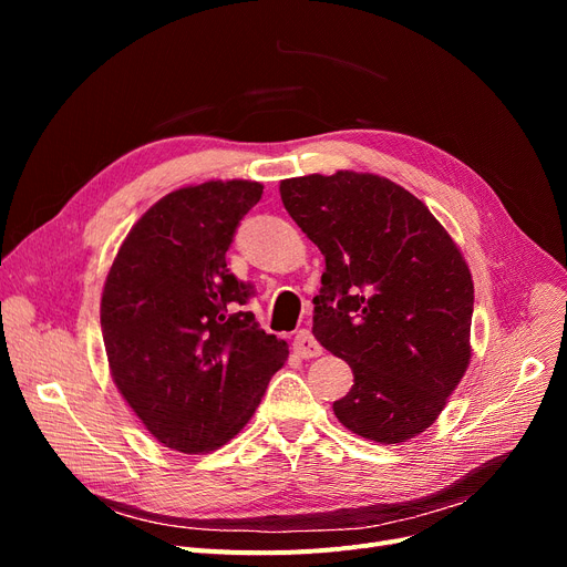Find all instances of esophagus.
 <instances>
[{
	"label": "esophagus",
	"instance_id": "esophagus-1",
	"mask_svg": "<svg viewBox=\"0 0 567 567\" xmlns=\"http://www.w3.org/2000/svg\"><path fill=\"white\" fill-rule=\"evenodd\" d=\"M293 349L301 355V359H317V355H321V351H323L321 344L315 340V336L308 329H301L299 333H296Z\"/></svg>",
	"mask_w": 567,
	"mask_h": 567
}]
</instances>
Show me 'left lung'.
<instances>
[{
  "label": "left lung",
  "mask_w": 567,
  "mask_h": 567,
  "mask_svg": "<svg viewBox=\"0 0 567 567\" xmlns=\"http://www.w3.org/2000/svg\"><path fill=\"white\" fill-rule=\"evenodd\" d=\"M280 197L326 259L312 333L353 372L338 421L377 443L419 436L471 359L460 248L419 197L377 174L285 178Z\"/></svg>",
  "instance_id": "8db88e82"
}]
</instances>
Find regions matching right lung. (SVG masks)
Instances as JSON below:
<instances>
[{
	"mask_svg": "<svg viewBox=\"0 0 567 567\" xmlns=\"http://www.w3.org/2000/svg\"><path fill=\"white\" fill-rule=\"evenodd\" d=\"M261 193L234 178L165 195L133 225L107 274L101 329L112 379L172 451H216L241 432L289 355L244 310L252 285L225 261Z\"/></svg>",
	"mask_w": 567,
	"mask_h": 567,
	"instance_id": "right-lung-1",
	"label": "right lung"
}]
</instances>
